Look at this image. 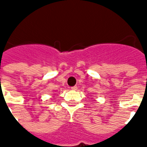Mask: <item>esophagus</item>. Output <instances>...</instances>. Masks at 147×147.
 I'll return each instance as SVG.
<instances>
[{"label": "esophagus", "mask_w": 147, "mask_h": 147, "mask_svg": "<svg viewBox=\"0 0 147 147\" xmlns=\"http://www.w3.org/2000/svg\"><path fill=\"white\" fill-rule=\"evenodd\" d=\"M71 90H73V91H76V90L78 89V88H77V86H73V87L71 88Z\"/></svg>", "instance_id": "obj_1"}]
</instances>
